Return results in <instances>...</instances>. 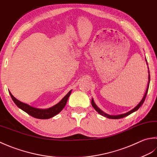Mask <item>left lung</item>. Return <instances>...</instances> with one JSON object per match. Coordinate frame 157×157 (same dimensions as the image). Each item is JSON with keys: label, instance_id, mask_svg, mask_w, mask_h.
Returning <instances> with one entry per match:
<instances>
[{"label": "left lung", "instance_id": "obj_1", "mask_svg": "<svg viewBox=\"0 0 157 157\" xmlns=\"http://www.w3.org/2000/svg\"><path fill=\"white\" fill-rule=\"evenodd\" d=\"M146 62H147V61H146ZM147 64H148V63H147ZM148 73L150 74L149 70H148ZM150 75H148V86H147V89H146V93H145L144 95V97H143V98H142V100H141V101H140V103H139L138 104H137V105H136V106L133 108V109H132V110H130V111H129V112H127V113H126L122 114H119V115H109V114H106V113H104L103 111H102L101 110H100V108H99L97 106L96 104H95V102H94V100H93V99L91 100V105H92V106L94 108V109H95V110H96L99 114L102 115V116H104V117H105L108 118V119H122V118L128 116V115H129V114H131L132 113H134V112H136V110H138L139 108H140V107L141 106V105L143 104L144 101V100H145V98H146V97L147 93H148V87H149V84H150Z\"/></svg>", "mask_w": 157, "mask_h": 157}]
</instances>
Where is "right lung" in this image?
<instances>
[{"instance_id": "add662e5", "label": "right lung", "mask_w": 157, "mask_h": 157, "mask_svg": "<svg viewBox=\"0 0 157 157\" xmlns=\"http://www.w3.org/2000/svg\"><path fill=\"white\" fill-rule=\"evenodd\" d=\"M71 91L72 90H70L68 94L62 98V100H61L59 103H57L52 107L47 108V109H39V108H34L30 105L23 103V102L17 100V99L11 94V93L10 91H9V94H10L13 101L14 103L17 105V106L20 108L22 110L25 112L27 114L34 118H36V119H48L52 117H53L54 116H56V115L59 114L60 112L63 110V108L65 107V105L67 103V101H68V99L70 95V94H71Z\"/></svg>"}]
</instances>
